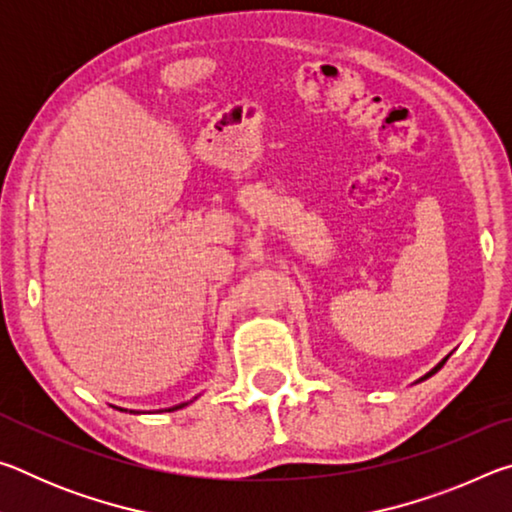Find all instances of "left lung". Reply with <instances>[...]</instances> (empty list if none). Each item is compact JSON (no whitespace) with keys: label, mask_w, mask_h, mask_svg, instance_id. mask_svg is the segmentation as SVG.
<instances>
[{"label":"left lung","mask_w":512,"mask_h":512,"mask_svg":"<svg viewBox=\"0 0 512 512\" xmlns=\"http://www.w3.org/2000/svg\"><path fill=\"white\" fill-rule=\"evenodd\" d=\"M445 361H447V357H445V359H443V361H440V363H438V366H433V368H431V370H429V372H427V375H424V377H420V379H418V381H422V379H429V377H431V375H436V372H438V370H440V368H443V366H445Z\"/></svg>","instance_id":"8db88e82"}]
</instances>
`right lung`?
I'll return each mask as SVG.
<instances>
[{
  "instance_id": "1",
  "label": "right lung",
  "mask_w": 512,
  "mask_h": 512,
  "mask_svg": "<svg viewBox=\"0 0 512 512\" xmlns=\"http://www.w3.org/2000/svg\"><path fill=\"white\" fill-rule=\"evenodd\" d=\"M198 397V395H196ZM194 397V400H196ZM194 400H189V402H180V404H176V406H169V409H160L158 413H162V411H178V409H183V406H187V404H192ZM112 406V404H110ZM112 409H117V411H128V409H121V406H112ZM131 413H144V411H131Z\"/></svg>"
}]
</instances>
